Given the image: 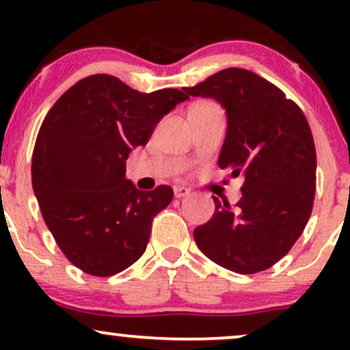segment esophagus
<instances>
[{"mask_svg": "<svg viewBox=\"0 0 350 350\" xmlns=\"http://www.w3.org/2000/svg\"><path fill=\"white\" fill-rule=\"evenodd\" d=\"M191 194V189L189 187H184V186H174V196L178 199L180 198H187V196Z\"/></svg>", "mask_w": 350, "mask_h": 350, "instance_id": "esophagus-1", "label": "esophagus"}]
</instances>
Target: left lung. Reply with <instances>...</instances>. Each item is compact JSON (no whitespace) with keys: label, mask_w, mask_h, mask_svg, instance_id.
<instances>
[{"label":"left lung","mask_w":350,"mask_h":350,"mask_svg":"<svg viewBox=\"0 0 350 350\" xmlns=\"http://www.w3.org/2000/svg\"><path fill=\"white\" fill-rule=\"evenodd\" d=\"M184 92L226 108L219 166L232 178L245 176L235 208L214 198L212 219L194 228L196 243L230 271L267 270L291 250L312 211L316 148L306 116L278 87L237 67Z\"/></svg>","instance_id":"left-lung-1"}]
</instances>
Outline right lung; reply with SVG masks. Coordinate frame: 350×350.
I'll return each mask as SVG.
<instances>
[{
    "mask_svg": "<svg viewBox=\"0 0 350 350\" xmlns=\"http://www.w3.org/2000/svg\"><path fill=\"white\" fill-rule=\"evenodd\" d=\"M189 97L178 88L142 94L107 74L79 80L46 115L34 144L33 189L55 242L94 276L126 270L146 250L172 189L143 192L124 178L164 115Z\"/></svg>",
    "mask_w": 350,
    "mask_h": 350,
    "instance_id": "right-lung-1",
    "label": "right lung"
}]
</instances>
